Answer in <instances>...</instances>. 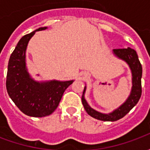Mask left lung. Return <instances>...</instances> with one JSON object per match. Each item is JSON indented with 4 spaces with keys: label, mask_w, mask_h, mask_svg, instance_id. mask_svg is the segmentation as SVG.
Here are the masks:
<instances>
[{
    "label": "left lung",
    "mask_w": 150,
    "mask_h": 150,
    "mask_svg": "<svg viewBox=\"0 0 150 150\" xmlns=\"http://www.w3.org/2000/svg\"><path fill=\"white\" fill-rule=\"evenodd\" d=\"M112 53L116 58L125 61L131 70L132 89L129 97L120 107L112 111V112L102 113L93 109L85 100L84 94L86 91V86L84 87V90L82 96V103L88 115L92 116L93 118L104 121H116L121 119L137 104L142 96V67L139 61L137 52L132 48L128 47L126 49H114L112 50Z\"/></svg>",
    "instance_id": "8db88e82"
}]
</instances>
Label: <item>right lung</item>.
Returning <instances> with one entry per match:
<instances>
[{"mask_svg": "<svg viewBox=\"0 0 150 150\" xmlns=\"http://www.w3.org/2000/svg\"><path fill=\"white\" fill-rule=\"evenodd\" d=\"M40 27L18 42L10 55L6 77V89L17 107L27 116L43 117L55 110L64 91L74 80L36 81L28 71L25 52L35 32L46 30Z\"/></svg>", "mask_w": 150, "mask_h": 150, "instance_id": "add662e5", "label": "right lung"}]
</instances>
